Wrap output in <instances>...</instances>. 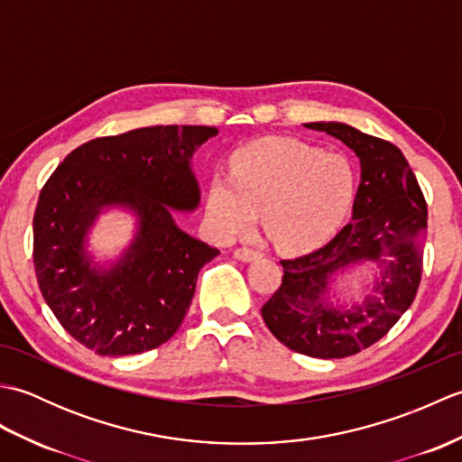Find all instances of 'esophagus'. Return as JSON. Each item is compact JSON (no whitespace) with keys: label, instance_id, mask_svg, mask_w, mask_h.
Returning a JSON list of instances; mask_svg holds the SVG:
<instances>
[{"label":"esophagus","instance_id":"1","mask_svg":"<svg viewBox=\"0 0 462 462\" xmlns=\"http://www.w3.org/2000/svg\"><path fill=\"white\" fill-rule=\"evenodd\" d=\"M260 256H262V254L258 250H252V248H246V246L234 250V258H238L242 262H252V260H256Z\"/></svg>","mask_w":462,"mask_h":462}]
</instances>
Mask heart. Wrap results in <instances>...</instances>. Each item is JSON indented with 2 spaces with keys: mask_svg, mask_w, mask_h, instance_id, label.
Masks as SVG:
<instances>
[{
  "mask_svg": "<svg viewBox=\"0 0 462 462\" xmlns=\"http://www.w3.org/2000/svg\"><path fill=\"white\" fill-rule=\"evenodd\" d=\"M356 199V169L347 156L286 136H266L230 156L206 190V218L216 236L260 222L273 246L308 252L328 242Z\"/></svg>",
  "mask_w": 462,
  "mask_h": 462,
  "instance_id": "1",
  "label": "heart"
}]
</instances>
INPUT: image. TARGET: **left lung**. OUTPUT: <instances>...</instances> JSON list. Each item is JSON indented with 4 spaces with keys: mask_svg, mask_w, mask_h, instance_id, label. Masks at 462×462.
I'll return each mask as SVG.
<instances>
[{
    "mask_svg": "<svg viewBox=\"0 0 462 462\" xmlns=\"http://www.w3.org/2000/svg\"><path fill=\"white\" fill-rule=\"evenodd\" d=\"M346 143L359 156L361 182L351 220L326 246L280 260V288L262 318L283 346L319 359L356 356L379 341L413 303L423 268L427 202L417 176L395 144L343 123H308ZM375 261L382 278L374 296L351 310L322 301L333 273Z\"/></svg>",
    "mask_w": 462,
    "mask_h": 462,
    "instance_id": "8db88e82",
    "label": "left lung"
}]
</instances>
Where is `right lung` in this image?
<instances>
[{
    "label": "right lung",
    "mask_w": 462,
    "mask_h": 462,
    "mask_svg": "<svg viewBox=\"0 0 462 462\" xmlns=\"http://www.w3.org/2000/svg\"><path fill=\"white\" fill-rule=\"evenodd\" d=\"M214 126L166 125L101 136L65 156L33 216V266L47 306L69 336L99 356H134L169 341L189 310L196 278L218 250L176 226L171 208L200 200L190 159ZM105 205L140 218L132 248L97 271L84 236Z\"/></svg>",
    "instance_id": "1"
}]
</instances>
